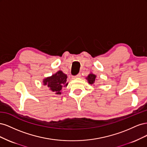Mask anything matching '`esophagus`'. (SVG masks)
<instances>
[{
    "mask_svg": "<svg viewBox=\"0 0 147 147\" xmlns=\"http://www.w3.org/2000/svg\"><path fill=\"white\" fill-rule=\"evenodd\" d=\"M80 76H81V74H78L77 75H75V76H74L73 78H77L80 77Z\"/></svg>",
    "mask_w": 147,
    "mask_h": 147,
    "instance_id": "34e87169",
    "label": "esophagus"
}]
</instances>
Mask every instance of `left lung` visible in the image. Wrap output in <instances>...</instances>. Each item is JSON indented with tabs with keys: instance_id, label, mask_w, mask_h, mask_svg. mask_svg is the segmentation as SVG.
<instances>
[{
	"instance_id": "8db88e82",
	"label": "left lung",
	"mask_w": 147,
	"mask_h": 147,
	"mask_svg": "<svg viewBox=\"0 0 147 147\" xmlns=\"http://www.w3.org/2000/svg\"><path fill=\"white\" fill-rule=\"evenodd\" d=\"M96 78V75L91 73L88 75V77L86 78L87 79V80H88L89 83L91 84H92L93 83H94V82H95Z\"/></svg>"
}]
</instances>
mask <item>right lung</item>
I'll return each instance as SVG.
<instances>
[{
	"label": "right lung",
	"instance_id": "obj_1",
	"mask_svg": "<svg viewBox=\"0 0 147 147\" xmlns=\"http://www.w3.org/2000/svg\"><path fill=\"white\" fill-rule=\"evenodd\" d=\"M67 75L61 70H59L52 76L45 78L43 80V85L47 86L50 90L54 92L56 94H61V90L63 87H66L68 83H67Z\"/></svg>",
	"mask_w": 147,
	"mask_h": 147
}]
</instances>
